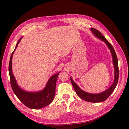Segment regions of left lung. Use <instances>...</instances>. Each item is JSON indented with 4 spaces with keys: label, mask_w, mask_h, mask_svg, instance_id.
Wrapping results in <instances>:
<instances>
[{
    "label": "left lung",
    "mask_w": 129,
    "mask_h": 129,
    "mask_svg": "<svg viewBox=\"0 0 129 129\" xmlns=\"http://www.w3.org/2000/svg\"><path fill=\"white\" fill-rule=\"evenodd\" d=\"M92 33L99 39H101L102 41H104L105 44L107 45L109 49H110L111 52L112 53V55L113 57V62L115 69V79L112 85L108 89L106 90L99 93L96 94H92L88 93L82 90L73 81L72 78L70 77L71 82L73 86L74 90L77 94V95L82 99L83 100L85 101L89 102H93V103H98L103 102L109 97L112 92L114 91V89H115L119 78V68H118V59L116 54V52L114 50V48L112 45V44L109 42L106 38L103 36V35L101 33L100 31L98 30L97 29L92 28L90 29Z\"/></svg>",
    "instance_id": "left-lung-1"
}]
</instances>
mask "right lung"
I'll return each mask as SVG.
<instances>
[{"label":"right lung","instance_id":"right-lung-1","mask_svg":"<svg viewBox=\"0 0 129 129\" xmlns=\"http://www.w3.org/2000/svg\"><path fill=\"white\" fill-rule=\"evenodd\" d=\"M20 38L17 42L15 49L12 52L10 59L9 65V72L10 79L11 85L13 91L20 100L25 106L31 109H40L48 105L53 101L55 94V89L56 81L59 75L58 72L53 75L49 79L44 89L40 91L31 92L23 90L19 87L12 74V61L13 54L20 42Z\"/></svg>","mask_w":129,"mask_h":129}]
</instances>
